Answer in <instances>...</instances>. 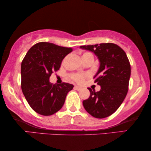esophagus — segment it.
Instances as JSON below:
<instances>
[{"mask_svg": "<svg viewBox=\"0 0 151 151\" xmlns=\"http://www.w3.org/2000/svg\"><path fill=\"white\" fill-rule=\"evenodd\" d=\"M74 88H75L76 90H78V91H79V90H80L81 89V87H80V86H74Z\"/></svg>", "mask_w": 151, "mask_h": 151, "instance_id": "1", "label": "esophagus"}]
</instances>
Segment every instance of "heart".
Masks as SVG:
<instances>
[{
	"label": "heart",
	"instance_id": "obj_1",
	"mask_svg": "<svg viewBox=\"0 0 151 151\" xmlns=\"http://www.w3.org/2000/svg\"><path fill=\"white\" fill-rule=\"evenodd\" d=\"M93 55V54L90 52H86L84 53L83 56L82 57L86 56V55ZM84 77H85V76H84V74H81V73H73L71 75V78H72V79H73L74 81L79 82V83L80 82H82V81H83L84 79Z\"/></svg>",
	"mask_w": 151,
	"mask_h": 151
}]
</instances>
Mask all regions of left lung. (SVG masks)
Returning <instances> with one entry per match:
<instances>
[{"mask_svg": "<svg viewBox=\"0 0 151 151\" xmlns=\"http://www.w3.org/2000/svg\"><path fill=\"white\" fill-rule=\"evenodd\" d=\"M80 48L94 52L100 63L94 82L101 86L96 92L88 88L90 96L82 102L85 110L96 118L110 116L123 102L129 91L131 65L125 51L114 43L83 45Z\"/></svg>", "mask_w": 151, "mask_h": 151, "instance_id": "1", "label": "left lung"}]
</instances>
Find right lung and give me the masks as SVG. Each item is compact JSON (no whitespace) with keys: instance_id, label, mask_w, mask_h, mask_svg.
Listing matches in <instances>:
<instances>
[{"instance_id":"add662e5","label":"right lung","mask_w":151,"mask_h":151,"mask_svg":"<svg viewBox=\"0 0 151 151\" xmlns=\"http://www.w3.org/2000/svg\"><path fill=\"white\" fill-rule=\"evenodd\" d=\"M73 49L40 42L31 47L21 64V88L28 104L38 114L49 116L60 110L73 84H53L49 78L59 70Z\"/></svg>"}]
</instances>
